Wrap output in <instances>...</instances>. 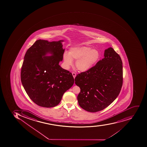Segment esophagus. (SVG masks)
Instances as JSON below:
<instances>
[{
	"label": "esophagus",
	"instance_id": "obj_1",
	"mask_svg": "<svg viewBox=\"0 0 147 147\" xmlns=\"http://www.w3.org/2000/svg\"><path fill=\"white\" fill-rule=\"evenodd\" d=\"M72 75H73V78H76V74L75 72H72Z\"/></svg>",
	"mask_w": 147,
	"mask_h": 147
}]
</instances>
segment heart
I'll return each mask as SVG.
<instances>
[{"label": "heart", "instance_id": "1", "mask_svg": "<svg viewBox=\"0 0 147 147\" xmlns=\"http://www.w3.org/2000/svg\"><path fill=\"white\" fill-rule=\"evenodd\" d=\"M99 50L92 49L86 46H80L71 48L68 53L63 55L64 65L66 69L73 65V60H76V67L81 72L88 71L96 65L100 59Z\"/></svg>", "mask_w": 147, "mask_h": 147}]
</instances>
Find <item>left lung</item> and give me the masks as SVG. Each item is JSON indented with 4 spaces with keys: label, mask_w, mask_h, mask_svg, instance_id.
I'll return each mask as SVG.
<instances>
[{
    "label": "left lung",
    "mask_w": 147,
    "mask_h": 147,
    "mask_svg": "<svg viewBox=\"0 0 147 147\" xmlns=\"http://www.w3.org/2000/svg\"><path fill=\"white\" fill-rule=\"evenodd\" d=\"M105 58L90 71L76 76L75 84L81 91L79 105L85 111L96 112L109 106L119 94L123 84L122 62L113 48L105 49Z\"/></svg>",
    "instance_id": "1"
}]
</instances>
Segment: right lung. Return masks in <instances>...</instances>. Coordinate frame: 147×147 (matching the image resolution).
Returning a JSON list of instances; mask_svg holds the SVG:
<instances>
[{"label":"right lung","instance_id":"right-lung-1","mask_svg":"<svg viewBox=\"0 0 147 147\" xmlns=\"http://www.w3.org/2000/svg\"><path fill=\"white\" fill-rule=\"evenodd\" d=\"M62 42L37 40L24 56L22 84L31 100L38 106H57L64 93L74 84L71 73L59 65L65 52ZM49 54L51 55H47Z\"/></svg>","mask_w":147,"mask_h":147}]
</instances>
